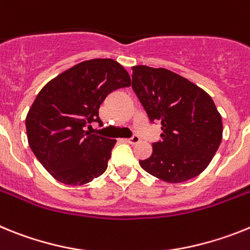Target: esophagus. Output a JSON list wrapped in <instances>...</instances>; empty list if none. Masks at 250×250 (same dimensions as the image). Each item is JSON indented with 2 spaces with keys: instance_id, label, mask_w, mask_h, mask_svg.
Returning a JSON list of instances; mask_svg holds the SVG:
<instances>
[{
  "instance_id": "esophagus-1",
  "label": "esophagus",
  "mask_w": 250,
  "mask_h": 250,
  "mask_svg": "<svg viewBox=\"0 0 250 250\" xmlns=\"http://www.w3.org/2000/svg\"><path fill=\"white\" fill-rule=\"evenodd\" d=\"M127 141L128 143H129V145H136V143H138L140 142V137H138V136H132L131 138H127Z\"/></svg>"
}]
</instances>
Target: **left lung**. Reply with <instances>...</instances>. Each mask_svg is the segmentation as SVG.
<instances>
[{"mask_svg": "<svg viewBox=\"0 0 250 250\" xmlns=\"http://www.w3.org/2000/svg\"><path fill=\"white\" fill-rule=\"evenodd\" d=\"M132 88L151 122H161V141L140 160L146 172L177 184L209 166L223 138V122L214 101L190 80L164 68L136 65Z\"/></svg>", "mask_w": 250, "mask_h": 250, "instance_id": "8db88e82", "label": "left lung"}]
</instances>
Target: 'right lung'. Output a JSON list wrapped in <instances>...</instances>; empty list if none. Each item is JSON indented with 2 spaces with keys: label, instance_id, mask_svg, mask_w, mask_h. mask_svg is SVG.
<instances>
[{
  "label": "right lung",
  "instance_id": "obj_1",
  "mask_svg": "<svg viewBox=\"0 0 250 250\" xmlns=\"http://www.w3.org/2000/svg\"><path fill=\"white\" fill-rule=\"evenodd\" d=\"M131 78L113 59L74 65L41 89L26 116L30 148L45 170L65 185H84L107 170L116 140L85 131L102 125L99 107Z\"/></svg>",
  "mask_w": 250,
  "mask_h": 250
}]
</instances>
